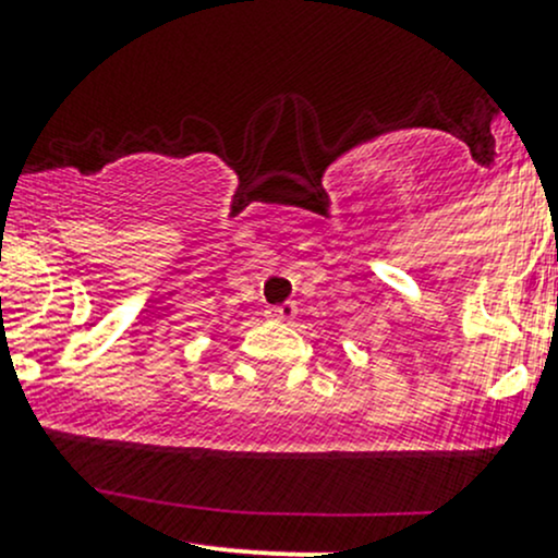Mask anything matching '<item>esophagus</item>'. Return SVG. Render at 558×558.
Returning a JSON list of instances; mask_svg holds the SVG:
<instances>
[{
	"label": "esophagus",
	"instance_id": "esophagus-1",
	"mask_svg": "<svg viewBox=\"0 0 558 558\" xmlns=\"http://www.w3.org/2000/svg\"><path fill=\"white\" fill-rule=\"evenodd\" d=\"M296 315V307L294 305H280V307H269L267 311V318L272 320H280V324H286V320H291Z\"/></svg>",
	"mask_w": 558,
	"mask_h": 558
}]
</instances>
